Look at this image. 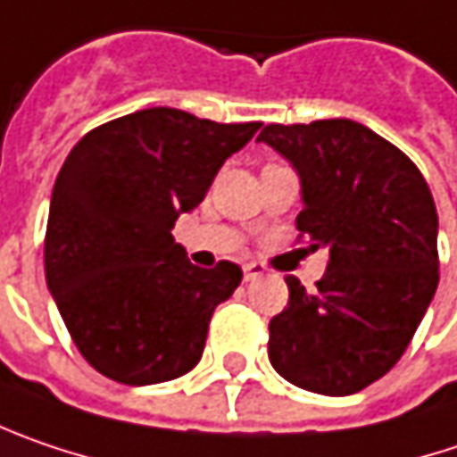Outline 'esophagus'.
<instances>
[{
    "label": "esophagus",
    "mask_w": 457,
    "mask_h": 457,
    "mask_svg": "<svg viewBox=\"0 0 457 457\" xmlns=\"http://www.w3.org/2000/svg\"><path fill=\"white\" fill-rule=\"evenodd\" d=\"M263 274H266V266H263V263H255V261H251V263H245V266H243V277H245V282H253V279L263 277Z\"/></svg>",
    "instance_id": "esophagus-1"
}]
</instances>
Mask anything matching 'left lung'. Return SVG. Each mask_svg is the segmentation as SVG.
<instances>
[{
  "instance_id": "left-lung-1",
  "label": "left lung",
  "mask_w": 457,
  "mask_h": 457,
  "mask_svg": "<svg viewBox=\"0 0 457 457\" xmlns=\"http://www.w3.org/2000/svg\"><path fill=\"white\" fill-rule=\"evenodd\" d=\"M258 142L300 175L297 229L328 248L315 292L287 277L269 360L297 388L352 395L406 352L440 282L437 209L414 162L349 119L269 123Z\"/></svg>"
}]
</instances>
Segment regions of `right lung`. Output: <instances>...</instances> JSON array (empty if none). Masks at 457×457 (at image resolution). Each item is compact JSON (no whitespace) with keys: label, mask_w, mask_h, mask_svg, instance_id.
Returning a JSON list of instances; mask_svg holds the SVG:
<instances>
[{"label":"right lung","mask_w":457,"mask_h":457,"mask_svg":"<svg viewBox=\"0 0 457 457\" xmlns=\"http://www.w3.org/2000/svg\"><path fill=\"white\" fill-rule=\"evenodd\" d=\"M261 123H217L147 108L103 123L69 152L46 228V282L79 354L123 386L186 375L212 312L243 271L199 269L173 237L217 170Z\"/></svg>","instance_id":"right-lung-1"}]
</instances>
